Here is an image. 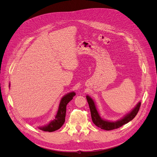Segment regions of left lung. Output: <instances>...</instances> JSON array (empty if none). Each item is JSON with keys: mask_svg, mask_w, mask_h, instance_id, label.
I'll return each instance as SVG.
<instances>
[{"mask_svg": "<svg viewBox=\"0 0 157 157\" xmlns=\"http://www.w3.org/2000/svg\"><path fill=\"white\" fill-rule=\"evenodd\" d=\"M86 99L90 107L92 120L94 124L98 127L105 130H112L114 129H117V128H120L124 124H126V123L129 122L136 116L141 106V102H139L136 107L130 113H128L127 115L122 118L121 120L117 121L116 122H109L103 120L100 116H99L93 99L88 96H86Z\"/></svg>", "mask_w": 157, "mask_h": 157, "instance_id": "8db88e82", "label": "left lung"}]
</instances>
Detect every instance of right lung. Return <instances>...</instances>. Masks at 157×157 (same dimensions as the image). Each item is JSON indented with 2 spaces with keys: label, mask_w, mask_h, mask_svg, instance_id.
<instances>
[{
  "label": "right lung",
  "mask_w": 157,
  "mask_h": 157,
  "mask_svg": "<svg viewBox=\"0 0 157 157\" xmlns=\"http://www.w3.org/2000/svg\"><path fill=\"white\" fill-rule=\"evenodd\" d=\"M75 96V92H70L65 95V96L61 99V101L59 105L58 111L55 117V119L52 121L48 125L44 127L39 128L40 130L44 132H52L56 131L63 126L65 121V115H66V107L67 103L73 99V96Z\"/></svg>",
  "instance_id": "add662e5"
}]
</instances>
